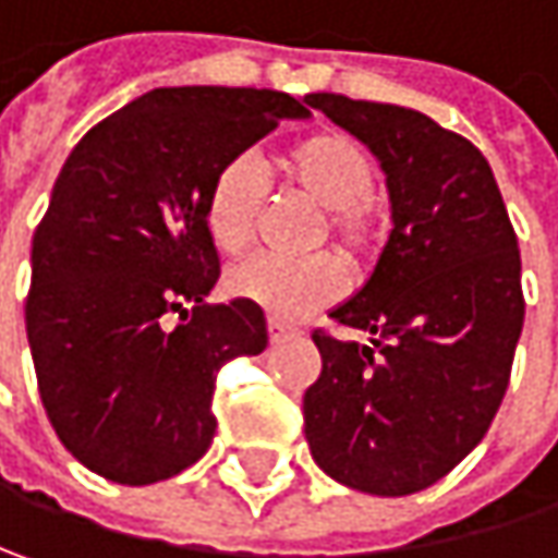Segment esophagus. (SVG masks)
<instances>
[{"label": "esophagus", "instance_id": "esophagus-1", "mask_svg": "<svg viewBox=\"0 0 558 558\" xmlns=\"http://www.w3.org/2000/svg\"><path fill=\"white\" fill-rule=\"evenodd\" d=\"M296 329L293 326H283L278 319H268V338H271V344H278V341H287V338H293Z\"/></svg>", "mask_w": 558, "mask_h": 558}]
</instances>
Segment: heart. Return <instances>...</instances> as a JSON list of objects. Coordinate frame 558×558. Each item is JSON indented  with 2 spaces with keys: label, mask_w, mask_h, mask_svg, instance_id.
<instances>
[{
  "label": "heart",
  "mask_w": 558,
  "mask_h": 558,
  "mask_svg": "<svg viewBox=\"0 0 558 558\" xmlns=\"http://www.w3.org/2000/svg\"><path fill=\"white\" fill-rule=\"evenodd\" d=\"M278 175L287 187L326 210L323 239H331L338 255L351 265H367L377 258L386 235V214L371 194L377 169L371 153L341 130H316L278 156ZM265 178L252 159H227L207 187L204 227L210 242L242 255L252 248L262 210H265ZM229 293L258 306L275 319H303L335 303L344 290V268L335 255H316L306 262L252 258L229 271Z\"/></svg>",
  "instance_id": "heart-1"
}]
</instances>
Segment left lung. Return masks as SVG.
Segmentation results:
<instances>
[{
    "label": "left lung",
    "mask_w": 558,
    "mask_h": 558,
    "mask_svg": "<svg viewBox=\"0 0 558 558\" xmlns=\"http://www.w3.org/2000/svg\"><path fill=\"white\" fill-rule=\"evenodd\" d=\"M306 105L371 146L392 232L357 296L331 310L371 344L313 331L323 374L303 396L313 460L371 495L444 480L492 425L524 329L521 248L480 149L428 114L316 92Z\"/></svg>",
    "instance_id": "1"
}]
</instances>
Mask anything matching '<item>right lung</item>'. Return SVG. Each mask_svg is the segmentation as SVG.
I'll use <instances>...</instances> for the list:
<instances>
[{
    "mask_svg": "<svg viewBox=\"0 0 558 558\" xmlns=\"http://www.w3.org/2000/svg\"><path fill=\"white\" fill-rule=\"evenodd\" d=\"M306 114L271 88H153L70 153L31 242L25 323L47 418L92 473L149 485L207 453L217 374L262 354L268 326L245 300L207 303L204 197L227 159Z\"/></svg>",
    "mask_w": 558,
    "mask_h": 558,
    "instance_id": "obj_1",
    "label": "right lung"
}]
</instances>
